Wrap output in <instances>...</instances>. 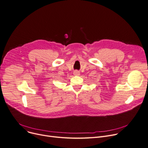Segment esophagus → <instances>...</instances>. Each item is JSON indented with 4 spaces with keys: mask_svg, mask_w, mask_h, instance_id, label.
Instances as JSON below:
<instances>
[{
    "mask_svg": "<svg viewBox=\"0 0 148 148\" xmlns=\"http://www.w3.org/2000/svg\"><path fill=\"white\" fill-rule=\"evenodd\" d=\"M79 71H75V72H74V75H79Z\"/></svg>",
    "mask_w": 148,
    "mask_h": 148,
    "instance_id": "1",
    "label": "esophagus"
}]
</instances>
